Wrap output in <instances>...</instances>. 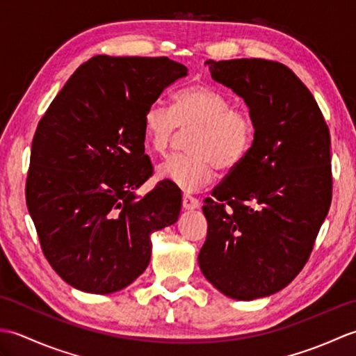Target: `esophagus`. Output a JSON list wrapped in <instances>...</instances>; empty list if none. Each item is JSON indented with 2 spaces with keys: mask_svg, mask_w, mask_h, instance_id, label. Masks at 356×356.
I'll list each match as a JSON object with an SVG mask.
<instances>
[{
  "mask_svg": "<svg viewBox=\"0 0 356 356\" xmlns=\"http://www.w3.org/2000/svg\"><path fill=\"white\" fill-rule=\"evenodd\" d=\"M182 205H184V209L186 211H193V209H197L200 207L199 200L193 197V195L190 194H184V199H182Z\"/></svg>",
  "mask_w": 356,
  "mask_h": 356,
  "instance_id": "1",
  "label": "esophagus"
}]
</instances>
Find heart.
<instances>
[{"label":"heart","instance_id":"obj_1","mask_svg":"<svg viewBox=\"0 0 356 356\" xmlns=\"http://www.w3.org/2000/svg\"><path fill=\"white\" fill-rule=\"evenodd\" d=\"M142 127L148 147L157 154L170 149L179 130H193L186 142L190 153L172 156L157 170L159 176L188 193L213 182L216 168L236 170L255 139L252 116L232 108L228 97L203 84L180 88L172 95L171 108L161 102L148 105Z\"/></svg>","mask_w":356,"mask_h":356}]
</instances>
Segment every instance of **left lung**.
Listing matches in <instances>:
<instances>
[{"mask_svg": "<svg viewBox=\"0 0 356 356\" xmlns=\"http://www.w3.org/2000/svg\"><path fill=\"white\" fill-rule=\"evenodd\" d=\"M245 101L254 145L205 199L202 274L217 291L251 301L282 291L303 269L332 200L330 134L312 93L266 59L205 63Z\"/></svg>", "mask_w": 356, "mask_h": 356, "instance_id": "obj_1", "label": "left lung"}]
</instances>
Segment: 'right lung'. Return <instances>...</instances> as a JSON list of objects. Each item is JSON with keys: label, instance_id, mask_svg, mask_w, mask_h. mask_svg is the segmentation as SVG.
I'll list each match as a JSON object with an SVG mask.
<instances>
[{"label": "right lung", "instance_id": "obj_1", "mask_svg": "<svg viewBox=\"0 0 356 356\" xmlns=\"http://www.w3.org/2000/svg\"><path fill=\"white\" fill-rule=\"evenodd\" d=\"M188 69L166 56L88 59L38 124L26 200L45 259L88 293L130 286L151 259V234L177 222L182 193L153 174L142 119Z\"/></svg>", "mask_w": 356, "mask_h": 356}]
</instances>
